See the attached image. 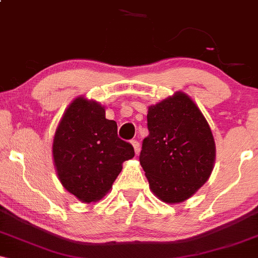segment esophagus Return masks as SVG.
<instances>
[{"instance_id": "34e87169", "label": "esophagus", "mask_w": 258, "mask_h": 258, "mask_svg": "<svg viewBox=\"0 0 258 258\" xmlns=\"http://www.w3.org/2000/svg\"><path fill=\"white\" fill-rule=\"evenodd\" d=\"M131 143H132V146H133V149H135V153L138 155L139 152H141V146H139V142L136 141V139H135V141H132Z\"/></svg>"}]
</instances>
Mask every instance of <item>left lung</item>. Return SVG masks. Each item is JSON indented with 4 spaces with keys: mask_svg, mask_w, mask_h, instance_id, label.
Listing matches in <instances>:
<instances>
[{
    "mask_svg": "<svg viewBox=\"0 0 258 258\" xmlns=\"http://www.w3.org/2000/svg\"><path fill=\"white\" fill-rule=\"evenodd\" d=\"M149 135L141 161L150 189L167 204L182 203L205 184L214 170L215 139L197 104L183 92L148 109Z\"/></svg>",
    "mask_w": 258,
    "mask_h": 258,
    "instance_id": "1",
    "label": "left lung"
}]
</instances>
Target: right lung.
<instances>
[{
	"label": "right lung",
	"mask_w": 258,
	"mask_h": 258,
	"mask_svg": "<svg viewBox=\"0 0 258 258\" xmlns=\"http://www.w3.org/2000/svg\"><path fill=\"white\" fill-rule=\"evenodd\" d=\"M52 152L59 180L84 203L102 199L122 170V162L135 156L131 144L117 137L116 122L105 119L104 106L84 97L65 110Z\"/></svg>",
	"instance_id": "add662e5"
}]
</instances>
